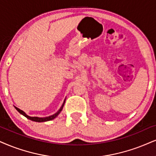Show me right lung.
I'll list each match as a JSON object with an SVG mask.
<instances>
[{
    "mask_svg": "<svg viewBox=\"0 0 156 156\" xmlns=\"http://www.w3.org/2000/svg\"><path fill=\"white\" fill-rule=\"evenodd\" d=\"M64 103H65V101H64V102H63V103L62 104V106L61 107V108L59 109V110L56 113H54V114L51 115V116H50L43 117H43H42V118H40V117H32V116H28V115H27L26 113L24 112V111H22V110H20V109H19V108H16V106H14V107H15V108H16V110L18 111V112L20 113L21 114H22L23 116H24L25 117H26V118H27L28 119H30V120L33 121V122H48V121H51V120H52V119H55V117H56L58 115L59 113H61V111H62L63 105H64Z\"/></svg>",
    "mask_w": 156,
    "mask_h": 156,
    "instance_id": "1",
    "label": "right lung"
}]
</instances>
